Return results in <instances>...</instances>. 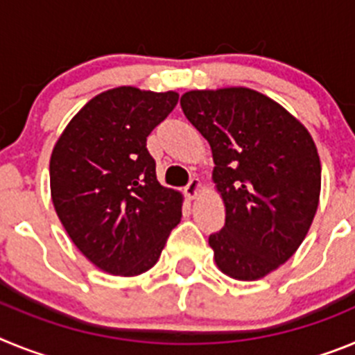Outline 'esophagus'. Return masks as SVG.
<instances>
[{"instance_id":"esophagus-1","label":"esophagus","mask_w":355,"mask_h":355,"mask_svg":"<svg viewBox=\"0 0 355 355\" xmlns=\"http://www.w3.org/2000/svg\"><path fill=\"white\" fill-rule=\"evenodd\" d=\"M199 192H200V181L197 180V178H192V180L188 181L187 187H184V193H187L190 199H196Z\"/></svg>"}]
</instances>
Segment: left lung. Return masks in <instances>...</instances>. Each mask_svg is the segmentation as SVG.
Wrapping results in <instances>:
<instances>
[{
    "label": "left lung",
    "instance_id": "1",
    "mask_svg": "<svg viewBox=\"0 0 355 355\" xmlns=\"http://www.w3.org/2000/svg\"><path fill=\"white\" fill-rule=\"evenodd\" d=\"M181 108L211 147L225 224L209 234L216 266L256 281L286 263L311 227L322 167L311 135L281 105L245 87L190 90Z\"/></svg>",
    "mask_w": 355,
    "mask_h": 355
}]
</instances>
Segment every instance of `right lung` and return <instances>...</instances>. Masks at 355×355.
Masks as SVG:
<instances>
[{
  "label": "right lung",
  "instance_id": "right-lung-1",
  "mask_svg": "<svg viewBox=\"0 0 355 355\" xmlns=\"http://www.w3.org/2000/svg\"><path fill=\"white\" fill-rule=\"evenodd\" d=\"M180 96L117 87L69 122L49 162L51 199L74 245L112 275L155 266L181 220L183 196L156 180L147 137Z\"/></svg>",
  "mask_w": 355,
  "mask_h": 355
}]
</instances>
